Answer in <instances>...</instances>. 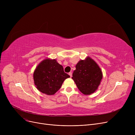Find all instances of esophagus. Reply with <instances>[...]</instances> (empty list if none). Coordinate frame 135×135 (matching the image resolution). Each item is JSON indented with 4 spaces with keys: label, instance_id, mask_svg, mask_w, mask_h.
<instances>
[{
    "label": "esophagus",
    "instance_id": "obj_1",
    "mask_svg": "<svg viewBox=\"0 0 135 135\" xmlns=\"http://www.w3.org/2000/svg\"><path fill=\"white\" fill-rule=\"evenodd\" d=\"M68 74L69 75L70 77H72V72H69V73H68Z\"/></svg>",
    "mask_w": 135,
    "mask_h": 135
}]
</instances>
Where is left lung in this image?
I'll return each mask as SVG.
<instances>
[{
	"instance_id": "obj_1",
	"label": "left lung",
	"mask_w": 135,
	"mask_h": 135,
	"mask_svg": "<svg viewBox=\"0 0 135 135\" xmlns=\"http://www.w3.org/2000/svg\"><path fill=\"white\" fill-rule=\"evenodd\" d=\"M72 78L84 95H90L97 89L102 79V73L97 64L90 57L76 64Z\"/></svg>"
}]
</instances>
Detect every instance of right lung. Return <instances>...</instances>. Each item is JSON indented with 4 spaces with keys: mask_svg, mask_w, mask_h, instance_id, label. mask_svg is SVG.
<instances>
[{
    "mask_svg": "<svg viewBox=\"0 0 135 135\" xmlns=\"http://www.w3.org/2000/svg\"><path fill=\"white\" fill-rule=\"evenodd\" d=\"M70 76L64 72L62 66L56 60L46 59L35 69L33 79L38 90L48 95L55 94L63 82Z\"/></svg>",
    "mask_w": 135,
    "mask_h": 135,
    "instance_id": "obj_1",
    "label": "right lung"
}]
</instances>
